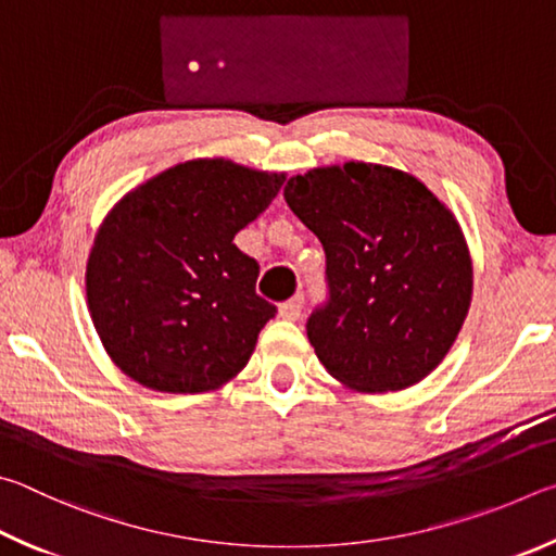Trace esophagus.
Here are the masks:
<instances>
[{"instance_id":"1","label":"esophagus","mask_w":556,"mask_h":556,"mask_svg":"<svg viewBox=\"0 0 556 556\" xmlns=\"http://www.w3.org/2000/svg\"><path fill=\"white\" fill-rule=\"evenodd\" d=\"M303 307H305V295H295L286 300L283 305H280V317L283 319H300L303 315Z\"/></svg>"}]
</instances>
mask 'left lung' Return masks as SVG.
Masks as SVG:
<instances>
[{
  "instance_id": "left-lung-1",
  "label": "left lung",
  "mask_w": 556,
  "mask_h": 556,
  "mask_svg": "<svg viewBox=\"0 0 556 556\" xmlns=\"http://www.w3.org/2000/svg\"><path fill=\"white\" fill-rule=\"evenodd\" d=\"M283 194L327 258V300L307 317L319 362L356 391L422 381L471 305V258L454 214L413 175L374 163L315 168Z\"/></svg>"
}]
</instances>
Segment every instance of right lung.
Returning a JSON list of instances; mask_svg holds the SVG:
<instances>
[{"label":"right lung","mask_w":556,"mask_h":556,"mask_svg":"<svg viewBox=\"0 0 556 556\" xmlns=\"http://www.w3.org/2000/svg\"><path fill=\"white\" fill-rule=\"evenodd\" d=\"M283 175L188 161L126 194L97 231L87 305L106 354L161 393H202L249 364L278 307L233 237L266 212Z\"/></svg>","instance_id":"1"}]
</instances>
